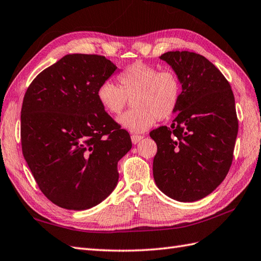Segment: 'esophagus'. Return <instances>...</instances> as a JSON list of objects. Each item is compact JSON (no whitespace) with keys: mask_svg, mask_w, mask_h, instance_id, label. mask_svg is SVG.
Returning <instances> with one entry per match:
<instances>
[{"mask_svg":"<svg viewBox=\"0 0 261 261\" xmlns=\"http://www.w3.org/2000/svg\"><path fill=\"white\" fill-rule=\"evenodd\" d=\"M141 139H143L142 136H139V135H132L131 136V141L133 144H137L139 141L141 140Z\"/></svg>","mask_w":261,"mask_h":261,"instance_id":"obj_1","label":"esophagus"}]
</instances>
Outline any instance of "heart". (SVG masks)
<instances>
[{
    "mask_svg": "<svg viewBox=\"0 0 261 261\" xmlns=\"http://www.w3.org/2000/svg\"><path fill=\"white\" fill-rule=\"evenodd\" d=\"M120 87L105 81L96 91L102 108L118 116L132 101L133 109L119 118V123L132 132H144L155 121H165L177 110L181 98V81L173 70H159L138 62L118 75Z\"/></svg>",
    "mask_w": 261,
    "mask_h": 261,
    "instance_id": "heart-1",
    "label": "heart"
}]
</instances>
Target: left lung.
Instances as JSON below:
<instances>
[{
    "instance_id": "1",
    "label": "left lung",
    "mask_w": 261,
    "mask_h": 261,
    "mask_svg": "<svg viewBox=\"0 0 261 261\" xmlns=\"http://www.w3.org/2000/svg\"><path fill=\"white\" fill-rule=\"evenodd\" d=\"M182 84L171 128L150 132L156 143L153 178L159 189L182 202L197 201L219 186L231 167L238 133L234 96L209 60L188 51L167 52Z\"/></svg>"
}]
</instances>
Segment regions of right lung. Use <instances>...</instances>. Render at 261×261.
Returning a JSON list of instances; mask_svg holds the SVG:
<instances>
[{"label": "right lung", "mask_w": 261, "mask_h": 261, "mask_svg": "<svg viewBox=\"0 0 261 261\" xmlns=\"http://www.w3.org/2000/svg\"><path fill=\"white\" fill-rule=\"evenodd\" d=\"M116 69L98 54H68L24 94L22 152L42 193L59 207L92 208L118 184V161L131 139L96 96Z\"/></svg>", "instance_id": "right-lung-1"}]
</instances>
